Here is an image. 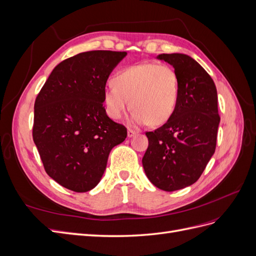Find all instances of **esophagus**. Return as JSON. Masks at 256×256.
<instances>
[{"mask_svg": "<svg viewBox=\"0 0 256 256\" xmlns=\"http://www.w3.org/2000/svg\"><path fill=\"white\" fill-rule=\"evenodd\" d=\"M127 134H128V136H129V138H132L134 136H136V134H138V131H136V130H134V129H131V128H128V131H127Z\"/></svg>", "mask_w": 256, "mask_h": 256, "instance_id": "34e87169", "label": "esophagus"}]
</instances>
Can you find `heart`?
Returning a JSON list of instances; mask_svg holds the SVG:
<instances>
[{
	"instance_id": "obj_1",
	"label": "heart",
	"mask_w": 256,
	"mask_h": 256,
	"mask_svg": "<svg viewBox=\"0 0 256 256\" xmlns=\"http://www.w3.org/2000/svg\"><path fill=\"white\" fill-rule=\"evenodd\" d=\"M180 96L175 69L168 64L142 63L122 69L104 92L106 113L120 120L131 106V122L138 125L164 124L173 115Z\"/></svg>"
}]
</instances>
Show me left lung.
Returning a JSON list of instances; mask_svg holds the SVG:
<instances>
[{"label":"left lung","mask_w":256,"mask_h":256,"mask_svg":"<svg viewBox=\"0 0 256 256\" xmlns=\"http://www.w3.org/2000/svg\"><path fill=\"white\" fill-rule=\"evenodd\" d=\"M157 58L174 67L180 96L164 125L146 132L142 164L150 182L170 192L194 184L204 172L216 150L220 116L214 82L196 60L182 53Z\"/></svg>","instance_id":"8db88e82"}]
</instances>
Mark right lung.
<instances>
[{
  "instance_id": "1",
  "label": "right lung",
  "mask_w": 256,
  "mask_h": 256,
  "mask_svg": "<svg viewBox=\"0 0 256 256\" xmlns=\"http://www.w3.org/2000/svg\"><path fill=\"white\" fill-rule=\"evenodd\" d=\"M127 52L95 50L76 54L53 69L34 104L33 140L44 171L74 192L102 180L114 146L127 129L106 113L104 92Z\"/></svg>"
}]
</instances>
